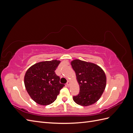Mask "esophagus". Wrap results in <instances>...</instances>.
Returning <instances> with one entry per match:
<instances>
[{"instance_id": "esophagus-1", "label": "esophagus", "mask_w": 133, "mask_h": 133, "mask_svg": "<svg viewBox=\"0 0 133 133\" xmlns=\"http://www.w3.org/2000/svg\"><path fill=\"white\" fill-rule=\"evenodd\" d=\"M66 85L68 87H69L70 85V82L69 81H68L67 83H66Z\"/></svg>"}]
</instances>
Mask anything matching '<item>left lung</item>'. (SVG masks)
I'll use <instances>...</instances> for the list:
<instances>
[{"label": "left lung", "instance_id": "1", "mask_svg": "<svg viewBox=\"0 0 133 133\" xmlns=\"http://www.w3.org/2000/svg\"><path fill=\"white\" fill-rule=\"evenodd\" d=\"M80 87L79 93L73 96L74 101L82 106H89L101 97L107 83L103 70L96 64L75 59L71 62Z\"/></svg>", "mask_w": 133, "mask_h": 133}]
</instances>
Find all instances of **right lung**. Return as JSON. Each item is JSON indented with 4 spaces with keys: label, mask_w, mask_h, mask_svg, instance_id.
Segmentation results:
<instances>
[{
    "label": "right lung",
    "mask_w": 133,
    "mask_h": 133,
    "mask_svg": "<svg viewBox=\"0 0 133 133\" xmlns=\"http://www.w3.org/2000/svg\"><path fill=\"white\" fill-rule=\"evenodd\" d=\"M60 62L57 60L42 62L30 66L24 76L26 90L35 102L42 105L54 102L64 84L60 83L55 70Z\"/></svg>",
    "instance_id": "right-lung-1"
}]
</instances>
